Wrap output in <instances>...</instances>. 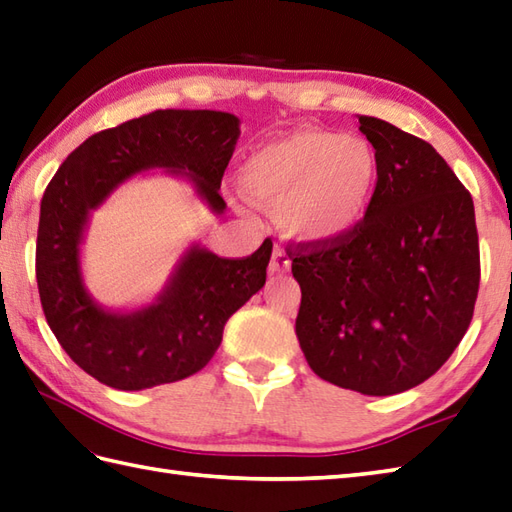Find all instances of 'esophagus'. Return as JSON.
<instances>
[{"instance_id": "1", "label": "esophagus", "mask_w": 512, "mask_h": 512, "mask_svg": "<svg viewBox=\"0 0 512 512\" xmlns=\"http://www.w3.org/2000/svg\"><path fill=\"white\" fill-rule=\"evenodd\" d=\"M292 266L290 257L285 255V251H281V248H275L270 255V264H268V272L270 275H283V272H288Z\"/></svg>"}]
</instances>
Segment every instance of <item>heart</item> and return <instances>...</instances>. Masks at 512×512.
Masks as SVG:
<instances>
[{
    "instance_id": "b5f03b06",
    "label": "heart",
    "mask_w": 512,
    "mask_h": 512,
    "mask_svg": "<svg viewBox=\"0 0 512 512\" xmlns=\"http://www.w3.org/2000/svg\"><path fill=\"white\" fill-rule=\"evenodd\" d=\"M379 172V154L366 137L303 128L255 150L237 185L251 205L272 209L285 237L329 246L362 227Z\"/></svg>"
}]
</instances>
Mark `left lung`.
<instances>
[{"instance_id":"1","label":"left lung","mask_w":512,"mask_h":512,"mask_svg":"<svg viewBox=\"0 0 512 512\" xmlns=\"http://www.w3.org/2000/svg\"><path fill=\"white\" fill-rule=\"evenodd\" d=\"M379 154L371 213L347 240L299 244L296 338L329 384L386 397L430 379L467 334L480 285L471 194L427 141L358 115Z\"/></svg>"}]
</instances>
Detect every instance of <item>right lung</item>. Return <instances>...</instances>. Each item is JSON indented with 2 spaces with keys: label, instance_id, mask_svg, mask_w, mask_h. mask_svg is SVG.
<instances>
[{
  "label": "right lung",
  "instance_id": "1",
  "mask_svg": "<svg viewBox=\"0 0 512 512\" xmlns=\"http://www.w3.org/2000/svg\"><path fill=\"white\" fill-rule=\"evenodd\" d=\"M240 120L222 111L165 109L89 137L69 154L41 200L37 283L47 325L82 371L117 390H146L198 373L227 320L264 288L272 242L246 259L192 244L154 301L111 312L93 299L80 251L91 213L128 178L165 170L192 183L213 213Z\"/></svg>",
  "mask_w": 512,
  "mask_h": 512
}]
</instances>
